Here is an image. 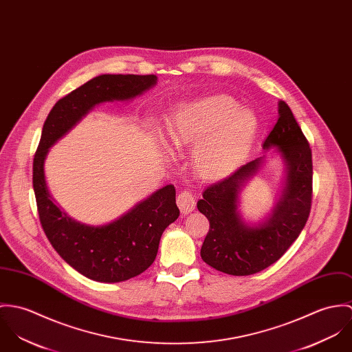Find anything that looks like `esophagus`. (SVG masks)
<instances>
[{"mask_svg":"<svg viewBox=\"0 0 352 352\" xmlns=\"http://www.w3.org/2000/svg\"><path fill=\"white\" fill-rule=\"evenodd\" d=\"M177 205L182 214H188V213L193 212L195 206V195L188 190L181 192L177 197Z\"/></svg>","mask_w":352,"mask_h":352,"instance_id":"esophagus-1","label":"esophagus"}]
</instances>
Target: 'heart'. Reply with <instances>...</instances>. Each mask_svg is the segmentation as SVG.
I'll return each instance as SVG.
<instances>
[{"instance_id": "b5f03b06", "label": "heart", "mask_w": 352, "mask_h": 352, "mask_svg": "<svg viewBox=\"0 0 352 352\" xmlns=\"http://www.w3.org/2000/svg\"><path fill=\"white\" fill-rule=\"evenodd\" d=\"M258 131L250 109L226 94L179 104L167 120L166 140L173 150L195 146L192 164L205 179L221 178L247 157Z\"/></svg>"}]
</instances>
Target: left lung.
<instances>
[{"mask_svg":"<svg viewBox=\"0 0 352 352\" xmlns=\"http://www.w3.org/2000/svg\"><path fill=\"white\" fill-rule=\"evenodd\" d=\"M282 157L286 177L269 216L258 223L244 221L240 193L265 163V155L234 170L208 186L198 210L209 220L202 261L221 273L251 275L275 263L304 230L312 205V151L298 122L285 101L278 102V121L263 142V150Z\"/></svg>","mask_w":352,"mask_h":352,"instance_id":"obj_1","label":"left lung"}]
</instances>
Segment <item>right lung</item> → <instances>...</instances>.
Segmentation results:
<instances>
[{
  "label": "right lung",
  "instance_id": "add662e5",
  "mask_svg": "<svg viewBox=\"0 0 352 352\" xmlns=\"http://www.w3.org/2000/svg\"><path fill=\"white\" fill-rule=\"evenodd\" d=\"M157 76L102 74L60 98L44 121L34 157V190L40 223L55 251L89 279L115 283L146 272L155 261L163 231L179 216L175 188L166 185L118 220L87 226L67 216L50 195L44 160L62 136L96 105L128 101L157 85Z\"/></svg>",
  "mask_w": 352,
  "mask_h": 352
}]
</instances>
